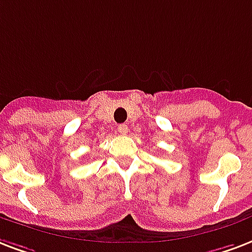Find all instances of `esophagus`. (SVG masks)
I'll return each instance as SVG.
<instances>
[{
	"instance_id": "34e87169",
	"label": "esophagus",
	"mask_w": 252,
	"mask_h": 252,
	"mask_svg": "<svg viewBox=\"0 0 252 252\" xmlns=\"http://www.w3.org/2000/svg\"><path fill=\"white\" fill-rule=\"evenodd\" d=\"M118 130H119V133L124 136V134L128 133L129 128H128V126H126V124H120V126H118Z\"/></svg>"
}]
</instances>
